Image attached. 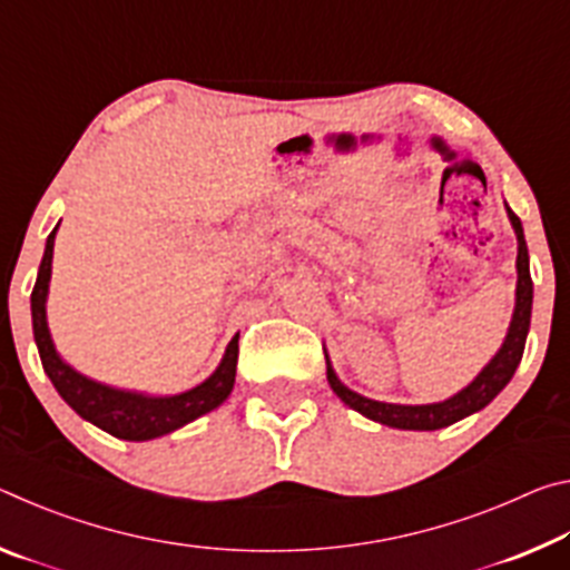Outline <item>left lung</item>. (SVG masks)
I'll return each mask as SVG.
<instances>
[{
  "label": "left lung",
  "instance_id": "left-lung-1",
  "mask_svg": "<svg viewBox=\"0 0 570 570\" xmlns=\"http://www.w3.org/2000/svg\"><path fill=\"white\" fill-rule=\"evenodd\" d=\"M510 224L515 228L518 236V288H515V312L513 322H510V330L500 352L493 356L485 370H482L475 382L468 384L465 390L458 392L455 397L435 404H390V402H374L366 400L362 394L352 392L350 387L336 380L330 360H326V380H330V387L336 392L344 404H350L352 410L362 412L364 417L374 422L390 424V428L400 430H440L448 428V424L458 422L468 414L478 412L485 407V404L498 397V392L505 387L513 377L520 360H523L525 350V336L530 326V308H533V282H530V266H528V246L523 236V226H520V218L508 208Z\"/></svg>",
  "mask_w": 570,
  "mask_h": 570
}]
</instances>
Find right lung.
I'll list each match as a JSON object with an SVG mask.
<instances>
[{"instance_id":"1","label":"right lung","mask_w":570,"mask_h":570,"mask_svg":"<svg viewBox=\"0 0 570 570\" xmlns=\"http://www.w3.org/2000/svg\"><path fill=\"white\" fill-rule=\"evenodd\" d=\"M57 230V228H55ZM55 230L47 236L45 256L40 264V274L32 288V330L35 342L40 350V360L52 380L55 390L60 397L70 404V407L100 430L110 432L112 438L120 440H153L168 432L183 428L190 420L200 417V414L210 412L224 402L230 390H234L236 380V362H238V334L230 340L224 362L218 370L210 374L206 382L193 387L183 394H173V397H146V394L122 392L105 387L100 382H92L75 372L70 364H65L57 354L50 330H47V288H50V274H52V248H55Z\"/></svg>"}]
</instances>
